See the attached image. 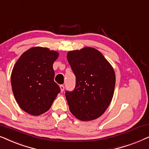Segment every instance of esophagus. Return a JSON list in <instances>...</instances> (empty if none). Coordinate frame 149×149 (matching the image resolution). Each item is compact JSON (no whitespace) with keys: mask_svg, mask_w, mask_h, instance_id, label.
Returning <instances> with one entry per match:
<instances>
[{"mask_svg":"<svg viewBox=\"0 0 149 149\" xmlns=\"http://www.w3.org/2000/svg\"><path fill=\"white\" fill-rule=\"evenodd\" d=\"M60 88H61V92H63L64 91V89H65V86H63V85H60Z\"/></svg>","mask_w":149,"mask_h":149,"instance_id":"1","label":"esophagus"}]
</instances>
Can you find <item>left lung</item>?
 Returning a JSON list of instances; mask_svg holds the SVG:
<instances>
[{"label":"left lung","mask_w":149,"mask_h":149,"mask_svg":"<svg viewBox=\"0 0 149 149\" xmlns=\"http://www.w3.org/2000/svg\"><path fill=\"white\" fill-rule=\"evenodd\" d=\"M67 58L76 78L74 90L65 93L70 112L82 121L96 119L104 114L113 97L114 69L93 47L69 51Z\"/></svg>","instance_id":"obj_1"}]
</instances>
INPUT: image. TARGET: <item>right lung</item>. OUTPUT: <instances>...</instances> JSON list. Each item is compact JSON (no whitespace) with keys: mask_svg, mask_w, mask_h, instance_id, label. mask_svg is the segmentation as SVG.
Segmentation results:
<instances>
[{"mask_svg":"<svg viewBox=\"0 0 149 149\" xmlns=\"http://www.w3.org/2000/svg\"><path fill=\"white\" fill-rule=\"evenodd\" d=\"M58 52L47 47H34L24 52L13 67L12 91L19 106L33 116L47 112L60 87L54 81L53 63Z\"/></svg>","mask_w":149,"mask_h":149,"instance_id":"right-lung-1","label":"right lung"}]
</instances>
